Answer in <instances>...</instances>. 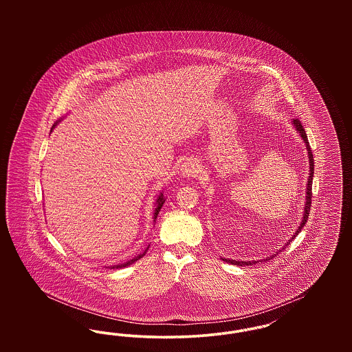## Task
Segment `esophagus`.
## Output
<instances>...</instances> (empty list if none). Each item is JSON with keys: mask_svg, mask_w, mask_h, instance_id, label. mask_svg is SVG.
<instances>
[{"mask_svg": "<svg viewBox=\"0 0 352 352\" xmlns=\"http://www.w3.org/2000/svg\"><path fill=\"white\" fill-rule=\"evenodd\" d=\"M198 171H199V162L195 158H188L181 168V174L184 177H194Z\"/></svg>", "mask_w": 352, "mask_h": 352, "instance_id": "34e87169", "label": "esophagus"}]
</instances>
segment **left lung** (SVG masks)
I'll list each match as a JSON object with an SVG mask.
<instances>
[{
  "instance_id": "1",
  "label": "left lung",
  "mask_w": 352,
  "mask_h": 352,
  "mask_svg": "<svg viewBox=\"0 0 352 352\" xmlns=\"http://www.w3.org/2000/svg\"><path fill=\"white\" fill-rule=\"evenodd\" d=\"M292 124H293L294 129L297 131V133L301 135V138L303 140L305 145H306L307 157H309V178H307V184H306V197H305V207H303V214H302L301 223H300V226H298L297 231H296V232L293 234V236H292V237L285 243V245L281 248V250H277V251L274 252V254H270L268 257H264L263 260H258V261H268L270 258H273L278 252H281L283 250H285V248L290 244V241H292L297 234L301 232L303 226H305V224H306V221H307L309 214H310V206H311V184H313V177H314V158H313V153H311V149H310V144H309V140H307L306 132H305V129H303V126H302L301 121L296 118V120H293V121H292ZM220 258H221L223 261H226V263H230V264H234V265H239V267H243V265H253V264H257V263H258L257 260H251V261H236V260H230V258H224V257H220Z\"/></svg>"
}]
</instances>
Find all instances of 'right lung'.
Returning a JSON list of instances; mask_svg holds the SVG:
<instances>
[{
  "label": "right lung",
  "instance_id": "right-lung-1",
  "mask_svg": "<svg viewBox=\"0 0 352 352\" xmlns=\"http://www.w3.org/2000/svg\"><path fill=\"white\" fill-rule=\"evenodd\" d=\"M63 118H59L55 124H54V126L51 128V131L58 125V122H60ZM165 201H166V198H165V195H164V192H160V195L157 197V199H155V203H154V215H153V219H154V223H155V219H157V217H158V214H160V211H161V208H162V206H164V203H165ZM148 250H149V245H148V248L145 250V251L142 252V253H140L138 256H135V257H133L132 260H128L126 263H122V264H118V265H111V267H108L109 269H121V268H125V267H129V265H132V264H134L137 260H140L146 252H148Z\"/></svg>",
  "mask_w": 352,
  "mask_h": 352
}]
</instances>
